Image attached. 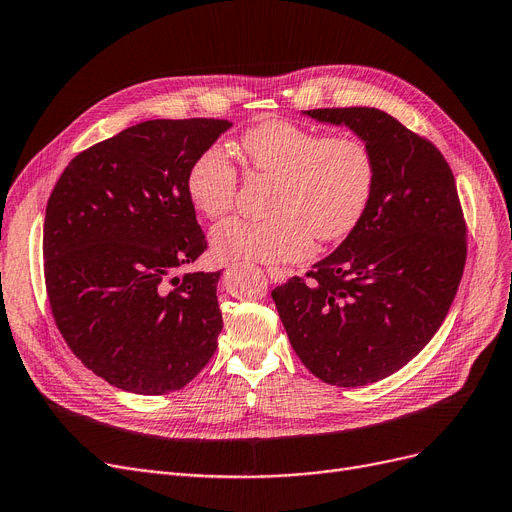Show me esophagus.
Masks as SVG:
<instances>
[{"mask_svg":"<svg viewBox=\"0 0 512 512\" xmlns=\"http://www.w3.org/2000/svg\"><path fill=\"white\" fill-rule=\"evenodd\" d=\"M268 278H270L272 282H284L286 274H284L280 268H268Z\"/></svg>","mask_w":512,"mask_h":512,"instance_id":"1","label":"esophagus"}]
</instances>
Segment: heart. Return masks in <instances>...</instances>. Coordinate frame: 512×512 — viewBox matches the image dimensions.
Here are the masks:
<instances>
[{"label":"heart","mask_w":512,"mask_h":512,"mask_svg":"<svg viewBox=\"0 0 512 512\" xmlns=\"http://www.w3.org/2000/svg\"><path fill=\"white\" fill-rule=\"evenodd\" d=\"M240 150L255 171L276 177L272 217L221 221L211 232L217 259L299 261L311 251V236L335 242L360 224L374 190V159L360 138H324L288 121H263L244 133ZM236 186V169L219 148L198 154L186 177L190 203L205 217L224 215Z\"/></svg>","instance_id":"heart-1"}]
</instances>
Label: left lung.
I'll list each match as a JSON object with an SVG mask.
<instances>
[{
  "mask_svg": "<svg viewBox=\"0 0 512 512\" xmlns=\"http://www.w3.org/2000/svg\"><path fill=\"white\" fill-rule=\"evenodd\" d=\"M301 115L345 125L372 152L370 203L337 251L291 278L272 299L299 360L320 381L362 387L418 355L456 297L466 228L441 152L385 110L314 108Z\"/></svg>",
  "mask_w": 512,
  "mask_h": 512,
  "instance_id": "left-lung-1",
  "label": "left lung"
}]
</instances>
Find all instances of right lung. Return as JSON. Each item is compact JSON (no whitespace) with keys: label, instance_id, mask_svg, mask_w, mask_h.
Masks as SVG:
<instances>
[{"label":"right lung","instance_id":"1","mask_svg":"<svg viewBox=\"0 0 512 512\" xmlns=\"http://www.w3.org/2000/svg\"><path fill=\"white\" fill-rule=\"evenodd\" d=\"M232 123L154 119L69 163L43 224V272L58 330L117 389H182L217 349L221 272L175 270L205 251L186 194L196 157Z\"/></svg>","mask_w":512,"mask_h":512}]
</instances>
